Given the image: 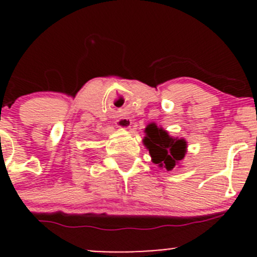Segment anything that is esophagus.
<instances>
[{"mask_svg":"<svg viewBox=\"0 0 257 257\" xmlns=\"http://www.w3.org/2000/svg\"><path fill=\"white\" fill-rule=\"evenodd\" d=\"M132 125V119L128 118V116H123V118L118 119L116 120V126L121 129H126Z\"/></svg>","mask_w":257,"mask_h":257,"instance_id":"esophagus-1","label":"esophagus"}]
</instances>
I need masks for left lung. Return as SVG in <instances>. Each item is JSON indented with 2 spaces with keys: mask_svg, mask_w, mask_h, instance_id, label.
<instances>
[{
  "mask_svg": "<svg viewBox=\"0 0 257 257\" xmlns=\"http://www.w3.org/2000/svg\"><path fill=\"white\" fill-rule=\"evenodd\" d=\"M143 143L152 157V162L167 170H173L179 162L184 159L186 153V142L173 138L163 128L152 123L145 128Z\"/></svg>",
  "mask_w": 257,
  "mask_h": 257,
  "instance_id": "1",
  "label": "left lung"
}]
</instances>
